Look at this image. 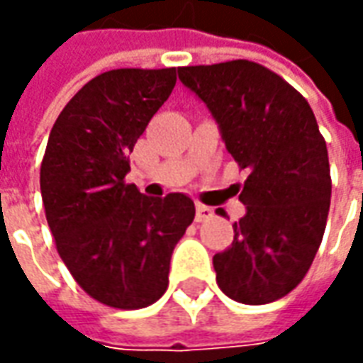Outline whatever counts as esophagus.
I'll use <instances>...</instances> for the list:
<instances>
[{"label":"esophagus","mask_w":363,"mask_h":363,"mask_svg":"<svg viewBox=\"0 0 363 363\" xmlns=\"http://www.w3.org/2000/svg\"><path fill=\"white\" fill-rule=\"evenodd\" d=\"M213 216V210L210 206L204 204H196V221H206L210 220Z\"/></svg>","instance_id":"esophagus-1"}]
</instances>
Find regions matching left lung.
Listing matches in <instances>:
<instances>
[{
    "label": "left lung",
    "mask_w": 363,
    "mask_h": 363,
    "mask_svg": "<svg viewBox=\"0 0 363 363\" xmlns=\"http://www.w3.org/2000/svg\"><path fill=\"white\" fill-rule=\"evenodd\" d=\"M179 79L204 101L228 151L249 171L239 194L247 213L233 223V243L213 257L218 286L247 305L288 296L319 251L330 208L327 143L311 106L249 60L179 67Z\"/></svg>",
    "instance_id": "8db88e82"
}]
</instances>
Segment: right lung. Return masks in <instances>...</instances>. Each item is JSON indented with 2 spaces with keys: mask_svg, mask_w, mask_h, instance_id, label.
I'll return each instance as SVG.
<instances>
[{
  "mask_svg": "<svg viewBox=\"0 0 363 363\" xmlns=\"http://www.w3.org/2000/svg\"><path fill=\"white\" fill-rule=\"evenodd\" d=\"M177 83V67H122L93 77L52 126L40 165L44 212L58 255L83 291L114 309L155 303L194 202L143 196L128 153Z\"/></svg>",
  "mask_w": 363,
  "mask_h": 363,
  "instance_id": "obj_1",
  "label": "right lung"
}]
</instances>
